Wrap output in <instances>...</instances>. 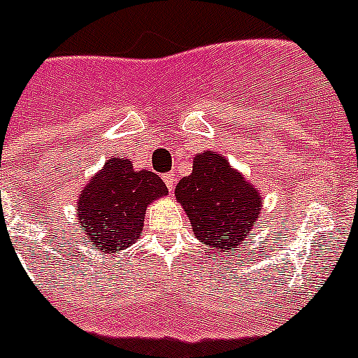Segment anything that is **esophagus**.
Segmentation results:
<instances>
[{
	"label": "esophagus",
	"instance_id": "1",
	"mask_svg": "<svg viewBox=\"0 0 358 358\" xmlns=\"http://www.w3.org/2000/svg\"><path fill=\"white\" fill-rule=\"evenodd\" d=\"M164 182H166V185H167V189H169L171 192L175 191V183H176V176L175 175H164Z\"/></svg>",
	"mask_w": 358,
	"mask_h": 358
}]
</instances>
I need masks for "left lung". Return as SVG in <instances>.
Listing matches in <instances>:
<instances>
[{"label": "left lung", "instance_id": "8db88e82", "mask_svg": "<svg viewBox=\"0 0 358 358\" xmlns=\"http://www.w3.org/2000/svg\"><path fill=\"white\" fill-rule=\"evenodd\" d=\"M176 200L191 220L192 232L213 250L232 252L252 234L261 210V194L225 157L198 153L192 173L175 189Z\"/></svg>", "mask_w": 358, "mask_h": 358}]
</instances>
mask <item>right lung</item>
<instances>
[{
	"label": "right lung",
	"instance_id": "add662e5",
	"mask_svg": "<svg viewBox=\"0 0 358 358\" xmlns=\"http://www.w3.org/2000/svg\"><path fill=\"white\" fill-rule=\"evenodd\" d=\"M166 194L158 175L135 171L129 158H110L80 191L79 229L101 252L124 250L141 238L148 205Z\"/></svg>",
	"mask_w": 358,
	"mask_h": 358
}]
</instances>
